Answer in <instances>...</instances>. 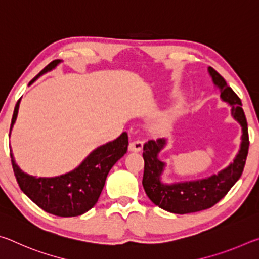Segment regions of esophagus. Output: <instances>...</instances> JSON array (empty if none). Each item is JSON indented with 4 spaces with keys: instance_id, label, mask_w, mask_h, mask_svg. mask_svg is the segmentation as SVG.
Segmentation results:
<instances>
[{
    "instance_id": "esophagus-1",
    "label": "esophagus",
    "mask_w": 259,
    "mask_h": 259,
    "mask_svg": "<svg viewBox=\"0 0 259 259\" xmlns=\"http://www.w3.org/2000/svg\"><path fill=\"white\" fill-rule=\"evenodd\" d=\"M143 146H144V142H142V140H134V142H131L129 144V151L137 153L143 150Z\"/></svg>"
}]
</instances>
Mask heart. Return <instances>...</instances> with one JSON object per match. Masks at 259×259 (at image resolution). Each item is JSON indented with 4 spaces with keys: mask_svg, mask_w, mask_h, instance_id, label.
Returning <instances> with one entry per match:
<instances>
[{
    "mask_svg": "<svg viewBox=\"0 0 259 259\" xmlns=\"http://www.w3.org/2000/svg\"><path fill=\"white\" fill-rule=\"evenodd\" d=\"M178 115V107L174 106L169 109L168 112H166L163 117L160 120L159 124H157V126H159V129L161 130H164V129H168L170 125H171L174 123V121L176 120V117Z\"/></svg>",
    "mask_w": 259,
    "mask_h": 259,
    "instance_id": "1",
    "label": "heart"
}]
</instances>
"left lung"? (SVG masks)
Wrapping results in <instances>:
<instances>
[{"label": "left lung", "instance_id": "left-lung-1", "mask_svg": "<svg viewBox=\"0 0 259 259\" xmlns=\"http://www.w3.org/2000/svg\"><path fill=\"white\" fill-rule=\"evenodd\" d=\"M216 89L219 90L222 102L231 107V115L241 126L240 148L233 162L211 176L192 181L166 183L162 179L166 162L160 159L161 151L168 144V139L150 140L144 145L143 157L145 161L143 186L153 203L165 211L185 214L211 208L227 194L243 172L249 150L248 124L242 103L226 81L212 67H208Z\"/></svg>", "mask_w": 259, "mask_h": 259}]
</instances>
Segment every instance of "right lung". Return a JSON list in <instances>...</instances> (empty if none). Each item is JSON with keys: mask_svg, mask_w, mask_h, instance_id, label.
<instances>
[{"mask_svg": "<svg viewBox=\"0 0 259 259\" xmlns=\"http://www.w3.org/2000/svg\"><path fill=\"white\" fill-rule=\"evenodd\" d=\"M60 63V59L51 61L28 85L33 84L43 74L51 72ZM19 104L20 99L16 104L12 115L10 135L18 115ZM128 145V134L122 133L116 139L95 148L76 168L55 177L32 176L16 163L12 150L10 156L20 190L35 204L56 216L75 217L89 211L97 203L109 170L125 154Z\"/></svg>", "mask_w": 259, "mask_h": 259, "instance_id": "add662e5", "label": "right lung"}]
</instances>
